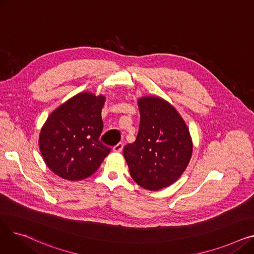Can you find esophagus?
<instances>
[{
  "mask_svg": "<svg viewBox=\"0 0 254 254\" xmlns=\"http://www.w3.org/2000/svg\"><path fill=\"white\" fill-rule=\"evenodd\" d=\"M123 149H124V144L123 143H118L117 145H115L114 147L112 148V150L114 152H122Z\"/></svg>",
  "mask_w": 254,
  "mask_h": 254,
  "instance_id": "1",
  "label": "esophagus"
}]
</instances>
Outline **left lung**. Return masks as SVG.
I'll list each match as a JSON object with an SVG mask.
<instances>
[{"label": "left lung", "instance_id": "obj_1", "mask_svg": "<svg viewBox=\"0 0 254 254\" xmlns=\"http://www.w3.org/2000/svg\"><path fill=\"white\" fill-rule=\"evenodd\" d=\"M136 141L125 146L129 174L141 188L157 191L175 183L192 154L190 129L175 107L157 96L138 99Z\"/></svg>", "mask_w": 254, "mask_h": 254}]
</instances>
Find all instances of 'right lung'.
Listing matches in <instances>:
<instances>
[{
    "label": "right lung",
    "instance_id": "add662e5",
    "mask_svg": "<svg viewBox=\"0 0 254 254\" xmlns=\"http://www.w3.org/2000/svg\"><path fill=\"white\" fill-rule=\"evenodd\" d=\"M106 98L90 91L77 93L47 117L39 135V148L56 175L80 181L92 175L110 148L100 141Z\"/></svg>",
    "mask_w": 254,
    "mask_h": 254
}]
</instances>
